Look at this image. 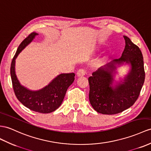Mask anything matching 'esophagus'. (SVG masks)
I'll use <instances>...</instances> for the list:
<instances>
[{
    "mask_svg": "<svg viewBox=\"0 0 151 151\" xmlns=\"http://www.w3.org/2000/svg\"><path fill=\"white\" fill-rule=\"evenodd\" d=\"M85 74L86 72L84 69H79L78 72H77V76H78V77H82L85 76Z\"/></svg>",
    "mask_w": 151,
    "mask_h": 151,
    "instance_id": "34e87169",
    "label": "esophagus"
}]
</instances>
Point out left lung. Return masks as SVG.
Listing matches in <instances>:
<instances>
[{"mask_svg": "<svg viewBox=\"0 0 151 151\" xmlns=\"http://www.w3.org/2000/svg\"><path fill=\"white\" fill-rule=\"evenodd\" d=\"M124 38L126 46L122 56L99 68L88 78L90 104L95 111L104 115L119 113L133 106L145 81L141 50L127 36ZM126 64L130 67L128 74L116 82L114 78L117 67Z\"/></svg>", "mask_w": 151, "mask_h": 151, "instance_id": "1", "label": "left lung"}]
</instances>
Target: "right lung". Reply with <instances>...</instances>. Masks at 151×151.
Returning <instances> with one entry per match:
<instances>
[{"instance_id": "obj_1", "label": "right lung", "mask_w": 151, "mask_h": 151, "mask_svg": "<svg viewBox=\"0 0 151 151\" xmlns=\"http://www.w3.org/2000/svg\"><path fill=\"white\" fill-rule=\"evenodd\" d=\"M38 34L32 32L18 47L11 65V78L13 88L18 100L25 107L36 112L49 113L61 106L68 88L74 81L75 73H61L46 86L33 91L22 85L15 73V60L22 50L30 43Z\"/></svg>"}]
</instances>
